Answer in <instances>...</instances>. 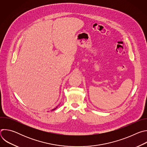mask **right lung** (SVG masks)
Masks as SVG:
<instances>
[{"label": "right lung", "mask_w": 147, "mask_h": 147, "mask_svg": "<svg viewBox=\"0 0 147 147\" xmlns=\"http://www.w3.org/2000/svg\"><path fill=\"white\" fill-rule=\"evenodd\" d=\"M57 108V107H56V108H55V109H52V111H54V110H55V109H56V108Z\"/></svg>", "instance_id": "1"}]
</instances>
